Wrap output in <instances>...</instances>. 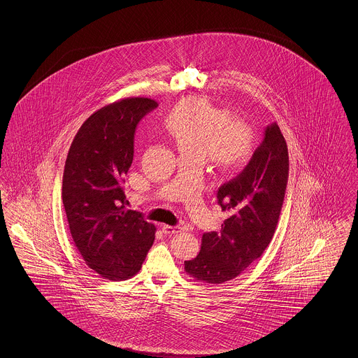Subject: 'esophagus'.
I'll return each mask as SVG.
<instances>
[{
    "label": "esophagus",
    "instance_id": "34e87169",
    "mask_svg": "<svg viewBox=\"0 0 358 358\" xmlns=\"http://www.w3.org/2000/svg\"><path fill=\"white\" fill-rule=\"evenodd\" d=\"M181 231H182V227H180V225H166V224L162 225V232H164L165 235L180 234Z\"/></svg>",
    "mask_w": 358,
    "mask_h": 358
}]
</instances>
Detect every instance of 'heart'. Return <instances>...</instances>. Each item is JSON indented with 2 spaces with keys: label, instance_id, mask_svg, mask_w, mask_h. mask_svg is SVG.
<instances>
[{
  "label": "heart",
  "instance_id": "obj_1",
  "mask_svg": "<svg viewBox=\"0 0 358 358\" xmlns=\"http://www.w3.org/2000/svg\"><path fill=\"white\" fill-rule=\"evenodd\" d=\"M181 154L208 155L227 171L241 168L254 152L252 129L241 120H229L227 110L203 98H187L164 118Z\"/></svg>",
  "mask_w": 358,
  "mask_h": 358
}]
</instances>
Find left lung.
<instances>
[{
  "label": "left lung",
  "mask_w": 358,
  "mask_h": 358,
  "mask_svg": "<svg viewBox=\"0 0 358 358\" xmlns=\"http://www.w3.org/2000/svg\"><path fill=\"white\" fill-rule=\"evenodd\" d=\"M289 180L287 143L276 123L248 165L219 187L217 200L229 217L219 232H206L199 255L185 262L187 275L220 285L243 273L260 257L273 238Z\"/></svg>",
  "instance_id": "obj_1"
}]
</instances>
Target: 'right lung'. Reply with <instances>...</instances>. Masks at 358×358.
<instances>
[{
    "instance_id": "1",
    "label": "right lung",
    "mask_w": 358,
    "mask_h": 358,
    "mask_svg": "<svg viewBox=\"0 0 358 358\" xmlns=\"http://www.w3.org/2000/svg\"><path fill=\"white\" fill-rule=\"evenodd\" d=\"M157 106L149 98L110 103L85 120L69 148L62 189L69 232L103 279L134 276L153 245L154 224L124 209L122 184L134 157L136 124Z\"/></svg>"
}]
</instances>
